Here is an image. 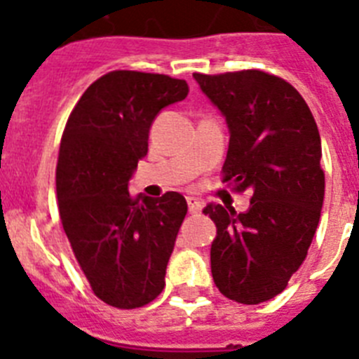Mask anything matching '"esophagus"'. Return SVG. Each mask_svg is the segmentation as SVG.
Returning <instances> with one entry per match:
<instances>
[{"instance_id": "1", "label": "esophagus", "mask_w": 359, "mask_h": 359, "mask_svg": "<svg viewBox=\"0 0 359 359\" xmlns=\"http://www.w3.org/2000/svg\"><path fill=\"white\" fill-rule=\"evenodd\" d=\"M188 208H189V213L197 215L204 210V202L197 197H188Z\"/></svg>"}]
</instances>
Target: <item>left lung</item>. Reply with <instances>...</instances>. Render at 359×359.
Wrapping results in <instances>:
<instances>
[{
	"mask_svg": "<svg viewBox=\"0 0 359 359\" xmlns=\"http://www.w3.org/2000/svg\"><path fill=\"white\" fill-rule=\"evenodd\" d=\"M193 77L226 117L224 180L253 193L244 213L205 205L204 213L217 224L211 274L229 300L262 304L287 287L320 222L325 175L318 126L296 88L266 72Z\"/></svg>",
	"mask_w": 359,
	"mask_h": 359,
	"instance_id": "8db88e82",
	"label": "left lung"
}]
</instances>
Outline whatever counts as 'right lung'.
Wrapping results in <instances>:
<instances>
[{
	"instance_id": "obj_1",
	"label": "right lung",
	"mask_w": 359,
	"mask_h": 359,
	"mask_svg": "<svg viewBox=\"0 0 359 359\" xmlns=\"http://www.w3.org/2000/svg\"><path fill=\"white\" fill-rule=\"evenodd\" d=\"M186 95L182 79L110 72L86 88L63 132L55 170L63 229L92 291L119 309L161 294L188 213L177 191L158 198L128 191L155 117Z\"/></svg>"
}]
</instances>
